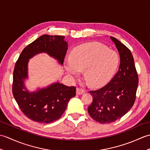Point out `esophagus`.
I'll list each match as a JSON object with an SVG mask.
<instances>
[{
  "mask_svg": "<svg viewBox=\"0 0 150 150\" xmlns=\"http://www.w3.org/2000/svg\"><path fill=\"white\" fill-rule=\"evenodd\" d=\"M84 93V91L81 88H77V91H76V93L77 95H82Z\"/></svg>",
  "mask_w": 150,
  "mask_h": 150,
  "instance_id": "esophagus-1",
  "label": "esophagus"
}]
</instances>
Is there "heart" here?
<instances>
[{
	"label": "heart",
	"instance_id": "obj_1",
	"mask_svg": "<svg viewBox=\"0 0 150 150\" xmlns=\"http://www.w3.org/2000/svg\"><path fill=\"white\" fill-rule=\"evenodd\" d=\"M119 64V57L113 50L96 42L82 44L71 52L66 60L65 68L69 74L80 75L84 70V77L93 87L108 83L113 77Z\"/></svg>",
	"mask_w": 150,
	"mask_h": 150
}]
</instances>
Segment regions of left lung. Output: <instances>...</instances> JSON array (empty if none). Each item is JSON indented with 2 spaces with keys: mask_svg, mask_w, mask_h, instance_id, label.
Returning <instances> with one entry per match:
<instances>
[{
  "mask_svg": "<svg viewBox=\"0 0 150 150\" xmlns=\"http://www.w3.org/2000/svg\"><path fill=\"white\" fill-rule=\"evenodd\" d=\"M111 39L120 55L119 70L106 86L90 91L93 101L88 107V113L101 124L113 122L128 113L134 104L139 83L131 51L115 37Z\"/></svg>",
  "mask_w": 150,
  "mask_h": 150,
  "instance_id": "left-lung-1",
  "label": "left lung"
}]
</instances>
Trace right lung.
Instances as JSON below:
<instances>
[{
	"label": "right lung",
	"instance_id": "right-lung-1",
	"mask_svg": "<svg viewBox=\"0 0 150 150\" xmlns=\"http://www.w3.org/2000/svg\"><path fill=\"white\" fill-rule=\"evenodd\" d=\"M64 37L44 35L22 50L15 63L13 76L12 92L21 110L35 122L51 123L58 120L66 110L70 98L75 97L76 88L59 82L47 88L30 93L24 86L28 77L29 59L40 53H46L63 64L68 50Z\"/></svg>",
	"mask_w": 150,
	"mask_h": 150
}]
</instances>
